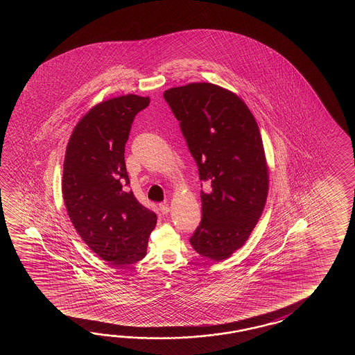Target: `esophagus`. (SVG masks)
I'll list each match as a JSON object with an SVG mask.
<instances>
[{"instance_id": "1", "label": "esophagus", "mask_w": 355, "mask_h": 355, "mask_svg": "<svg viewBox=\"0 0 355 355\" xmlns=\"http://www.w3.org/2000/svg\"><path fill=\"white\" fill-rule=\"evenodd\" d=\"M159 209L162 214H167L170 211V208H168L166 203L159 204Z\"/></svg>"}]
</instances>
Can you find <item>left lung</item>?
Instances as JSON below:
<instances>
[{
  "mask_svg": "<svg viewBox=\"0 0 355 355\" xmlns=\"http://www.w3.org/2000/svg\"><path fill=\"white\" fill-rule=\"evenodd\" d=\"M180 123L199 179L202 220L189 239L202 257L220 261L249 239L264 209L269 175L254 115L231 91L189 83L164 92Z\"/></svg>",
  "mask_w": 355,
  "mask_h": 355,
  "instance_id": "8db88e82",
  "label": "left lung"
}]
</instances>
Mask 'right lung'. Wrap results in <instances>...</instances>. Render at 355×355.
Returning a JSON list of instances; mask_svg holds the SVG:
<instances>
[{
    "label": "right lung",
    "instance_id": "obj_1",
    "mask_svg": "<svg viewBox=\"0 0 355 355\" xmlns=\"http://www.w3.org/2000/svg\"><path fill=\"white\" fill-rule=\"evenodd\" d=\"M150 98L129 94L94 106L77 123L63 164L62 193L76 231L115 266L146 257L157 216L136 199L124 161L135 116Z\"/></svg>",
    "mask_w": 355,
    "mask_h": 355
}]
</instances>
